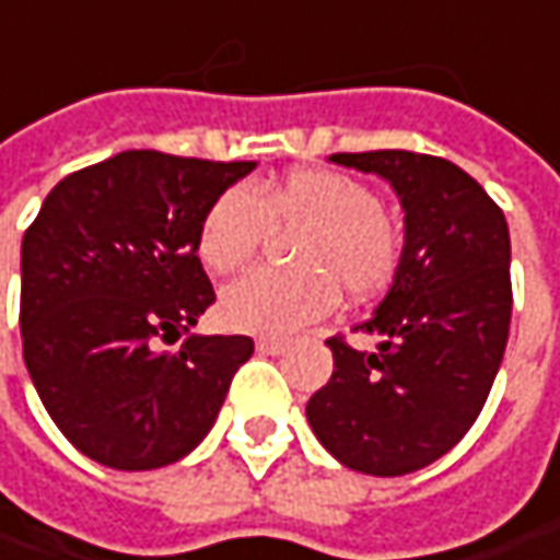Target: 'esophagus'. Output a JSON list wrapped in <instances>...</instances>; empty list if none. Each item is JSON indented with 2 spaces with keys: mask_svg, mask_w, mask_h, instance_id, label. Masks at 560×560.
Wrapping results in <instances>:
<instances>
[{
  "mask_svg": "<svg viewBox=\"0 0 560 560\" xmlns=\"http://www.w3.org/2000/svg\"><path fill=\"white\" fill-rule=\"evenodd\" d=\"M288 348V341L284 338H256V351L259 353H269V357H276Z\"/></svg>",
  "mask_w": 560,
  "mask_h": 560,
  "instance_id": "obj_1",
  "label": "esophagus"
}]
</instances>
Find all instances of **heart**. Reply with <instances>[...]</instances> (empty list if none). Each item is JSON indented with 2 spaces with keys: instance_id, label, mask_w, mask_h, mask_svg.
<instances>
[{
  "instance_id": "1",
  "label": "heart",
  "mask_w": 560,
  "mask_h": 560,
  "mask_svg": "<svg viewBox=\"0 0 560 560\" xmlns=\"http://www.w3.org/2000/svg\"><path fill=\"white\" fill-rule=\"evenodd\" d=\"M269 232H301L291 247L298 269H259L219 301L222 323L247 335H288L338 301L382 294L401 266V234L382 215L363 182L328 168H294L250 194L229 187L200 219L197 256L215 276L241 272Z\"/></svg>"
}]
</instances>
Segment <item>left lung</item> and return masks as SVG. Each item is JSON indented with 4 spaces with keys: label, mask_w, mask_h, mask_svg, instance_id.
Listing matches in <instances>:
<instances>
[{
    "label": "left lung",
    "mask_w": 560,
    "mask_h": 560,
    "mask_svg": "<svg viewBox=\"0 0 560 560\" xmlns=\"http://www.w3.org/2000/svg\"><path fill=\"white\" fill-rule=\"evenodd\" d=\"M376 172L404 207L401 266L378 310L326 345L335 370L306 404L316 439L370 476L423 470L476 423L511 326V234L499 203L454 162L407 150L335 153Z\"/></svg>",
    "instance_id": "1"
}]
</instances>
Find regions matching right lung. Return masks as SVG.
I'll list each match as a JSON object with an SVG mask.
<instances>
[{
    "label": "right lung",
    "mask_w": 560,
    "mask_h": 560,
    "mask_svg": "<svg viewBox=\"0 0 560 560\" xmlns=\"http://www.w3.org/2000/svg\"><path fill=\"white\" fill-rule=\"evenodd\" d=\"M256 162L128 150L61 178L21 244V338L61 435L112 470H156L207 435L247 335H190L215 291L209 203ZM187 334L175 352L162 349Z\"/></svg>",
    "instance_id": "add662e5"
}]
</instances>
